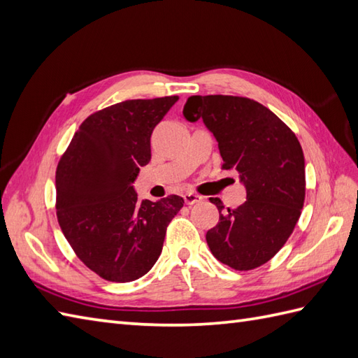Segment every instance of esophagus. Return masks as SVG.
Masks as SVG:
<instances>
[{
	"label": "esophagus",
	"mask_w": 358,
	"mask_h": 358,
	"mask_svg": "<svg viewBox=\"0 0 358 358\" xmlns=\"http://www.w3.org/2000/svg\"><path fill=\"white\" fill-rule=\"evenodd\" d=\"M185 203L187 204V206H192V204H198V203H201L203 201V196L201 195H196V194H192V192H189V194H185Z\"/></svg>",
	"instance_id": "esophagus-1"
}]
</instances>
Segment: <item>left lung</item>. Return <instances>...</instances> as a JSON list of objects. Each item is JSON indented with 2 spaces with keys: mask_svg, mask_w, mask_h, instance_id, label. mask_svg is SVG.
I'll use <instances>...</instances> for the list:
<instances>
[{
  "mask_svg": "<svg viewBox=\"0 0 358 358\" xmlns=\"http://www.w3.org/2000/svg\"><path fill=\"white\" fill-rule=\"evenodd\" d=\"M189 122L203 119L218 141L224 169L239 173L247 201L222 212L207 231L212 255L235 270H253L276 255L301 217L305 159L294 132L259 102L238 96H190L182 108Z\"/></svg>",
  "mask_w": 358,
  "mask_h": 358,
  "instance_id": "obj_1",
  "label": "left lung"
}]
</instances>
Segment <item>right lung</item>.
<instances>
[{
	"label": "right lung",
	"instance_id": "1",
	"mask_svg": "<svg viewBox=\"0 0 358 358\" xmlns=\"http://www.w3.org/2000/svg\"><path fill=\"white\" fill-rule=\"evenodd\" d=\"M178 96L136 99L87 117L56 169V213L64 236L105 280L131 282L152 268L166 229L185 199L138 201L132 182L151 160V134Z\"/></svg>",
	"mask_w": 358,
	"mask_h": 358
}]
</instances>
